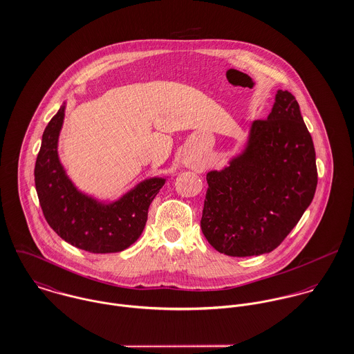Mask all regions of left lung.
<instances>
[{"mask_svg":"<svg viewBox=\"0 0 354 354\" xmlns=\"http://www.w3.org/2000/svg\"><path fill=\"white\" fill-rule=\"evenodd\" d=\"M203 234L218 251L271 252L299 223L317 185L316 155L299 102L278 90L266 120L253 121L244 152L207 174Z\"/></svg>","mask_w":354,"mask_h":354,"instance_id":"obj_1","label":"left lung"}]
</instances>
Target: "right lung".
I'll return each mask as SVG.
<instances>
[{
  "mask_svg": "<svg viewBox=\"0 0 354 354\" xmlns=\"http://www.w3.org/2000/svg\"><path fill=\"white\" fill-rule=\"evenodd\" d=\"M65 104L48 124L35 163V188L51 229L71 245L93 253L121 252L142 234L149 207L165 178H149L113 203L79 192L58 159L57 143Z\"/></svg>",
  "mask_w": 354,
  "mask_h": 354,
  "instance_id": "obj_1",
  "label": "right lung"
}]
</instances>
